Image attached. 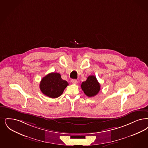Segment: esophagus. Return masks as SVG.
I'll list each match as a JSON object with an SVG mask.
<instances>
[{"mask_svg": "<svg viewBox=\"0 0 148 148\" xmlns=\"http://www.w3.org/2000/svg\"><path fill=\"white\" fill-rule=\"evenodd\" d=\"M71 82L73 84H77V80H76V79H71Z\"/></svg>", "mask_w": 148, "mask_h": 148, "instance_id": "34e87169", "label": "esophagus"}]
</instances>
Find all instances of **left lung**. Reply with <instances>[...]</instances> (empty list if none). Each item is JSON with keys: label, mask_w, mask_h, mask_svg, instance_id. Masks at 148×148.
<instances>
[{"label": "left lung", "mask_w": 148, "mask_h": 148, "mask_svg": "<svg viewBox=\"0 0 148 148\" xmlns=\"http://www.w3.org/2000/svg\"><path fill=\"white\" fill-rule=\"evenodd\" d=\"M81 88L84 94L88 97H93L97 95L100 90V84L96 77L94 75H90L86 80L81 85Z\"/></svg>", "instance_id": "8db88e82"}]
</instances>
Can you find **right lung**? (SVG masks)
Instances as JSON below:
<instances>
[{
  "label": "right lung",
  "mask_w": 148,
  "mask_h": 148,
  "mask_svg": "<svg viewBox=\"0 0 148 148\" xmlns=\"http://www.w3.org/2000/svg\"><path fill=\"white\" fill-rule=\"evenodd\" d=\"M68 83L61 78L58 73H51L42 79L40 88L42 92L51 98H57L62 95Z\"/></svg>",
  "instance_id": "add662e5"
}]
</instances>
